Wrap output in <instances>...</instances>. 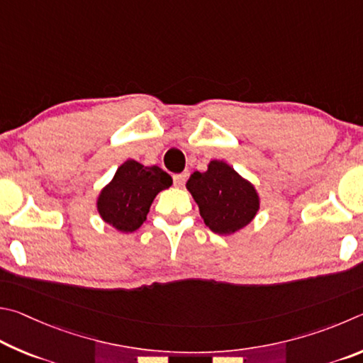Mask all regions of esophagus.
<instances>
[{
	"instance_id": "esophagus-1",
	"label": "esophagus",
	"mask_w": 363,
	"mask_h": 363,
	"mask_svg": "<svg viewBox=\"0 0 363 363\" xmlns=\"http://www.w3.org/2000/svg\"><path fill=\"white\" fill-rule=\"evenodd\" d=\"M186 178H188V172H183V174H177V175H174V183H175V186L182 188L183 185H185Z\"/></svg>"
}]
</instances>
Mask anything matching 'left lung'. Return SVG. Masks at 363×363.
I'll list each match as a JSON object with an SVG mask.
<instances>
[{"label":"left lung","mask_w":363,"mask_h":363,"mask_svg":"<svg viewBox=\"0 0 363 363\" xmlns=\"http://www.w3.org/2000/svg\"><path fill=\"white\" fill-rule=\"evenodd\" d=\"M188 191L199 207L204 223L221 236L242 230L255 218L259 196L249 180L230 164L211 161L206 172H198L186 182Z\"/></svg>","instance_id":"8db88e82"}]
</instances>
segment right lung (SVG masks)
Returning a JSON list of instances; mask_svg holds the SVG:
<instances>
[{
    "label": "right lung",
    "instance_id": "right-lung-1",
    "mask_svg": "<svg viewBox=\"0 0 363 363\" xmlns=\"http://www.w3.org/2000/svg\"><path fill=\"white\" fill-rule=\"evenodd\" d=\"M170 185L172 177L157 165L145 167L133 159H127L100 191L97 211L101 220L114 230L133 233L143 225L157 193Z\"/></svg>",
    "mask_w": 363,
    "mask_h": 363
}]
</instances>
